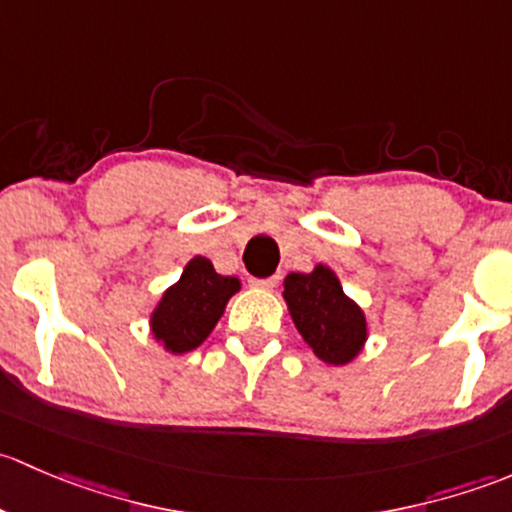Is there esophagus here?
<instances>
[{
    "mask_svg": "<svg viewBox=\"0 0 512 512\" xmlns=\"http://www.w3.org/2000/svg\"><path fill=\"white\" fill-rule=\"evenodd\" d=\"M278 283V276H271V278H251V286L254 288H261V291H273Z\"/></svg>",
    "mask_w": 512,
    "mask_h": 512,
    "instance_id": "esophagus-1",
    "label": "esophagus"
}]
</instances>
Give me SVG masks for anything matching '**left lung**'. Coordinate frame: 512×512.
<instances>
[{
    "label": "left lung",
    "instance_id": "left-lung-1",
    "mask_svg": "<svg viewBox=\"0 0 512 512\" xmlns=\"http://www.w3.org/2000/svg\"><path fill=\"white\" fill-rule=\"evenodd\" d=\"M283 300L295 330L325 365H350L370 337L365 310L342 291L340 278L325 263L310 273H288Z\"/></svg>",
    "mask_w": 512,
    "mask_h": 512
}]
</instances>
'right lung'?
I'll return each mask as SVG.
<instances>
[{
  "mask_svg": "<svg viewBox=\"0 0 512 512\" xmlns=\"http://www.w3.org/2000/svg\"><path fill=\"white\" fill-rule=\"evenodd\" d=\"M239 291V278L219 276L209 258H189L182 276L160 295L150 313L152 340L170 355L197 350L217 328L231 295Z\"/></svg>",
  "mask_w": 512,
  "mask_h": 512,
  "instance_id": "add662e5",
  "label": "right lung"
}]
</instances>
